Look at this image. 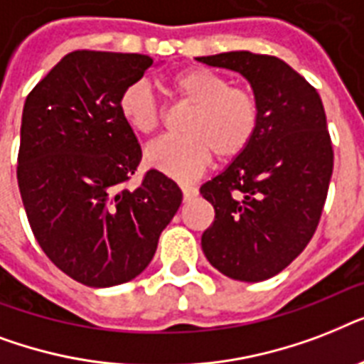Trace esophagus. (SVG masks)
Returning <instances> with one entry per match:
<instances>
[{
    "label": "esophagus",
    "instance_id": "1",
    "mask_svg": "<svg viewBox=\"0 0 364 364\" xmlns=\"http://www.w3.org/2000/svg\"><path fill=\"white\" fill-rule=\"evenodd\" d=\"M181 191H183V200L188 202V200H193L198 196V188L193 187V185H181Z\"/></svg>",
    "mask_w": 364,
    "mask_h": 364
}]
</instances>
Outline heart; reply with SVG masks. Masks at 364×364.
<instances>
[{
  "mask_svg": "<svg viewBox=\"0 0 364 364\" xmlns=\"http://www.w3.org/2000/svg\"><path fill=\"white\" fill-rule=\"evenodd\" d=\"M185 102L193 104L183 124L185 136H168L151 143L145 162L177 181H191L219 159H236L251 145L259 128V102L249 88L232 87L227 77L208 68H187L171 79ZM119 113L136 134H153L162 109L145 79L126 85L119 96Z\"/></svg>",
  "mask_w": 364,
  "mask_h": 364,
  "instance_id": "b5f03b06",
  "label": "heart"
}]
</instances>
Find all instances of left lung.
Segmentation results:
<instances>
[{"label":"left lung","instance_id":"8db88e82","mask_svg":"<svg viewBox=\"0 0 364 364\" xmlns=\"http://www.w3.org/2000/svg\"><path fill=\"white\" fill-rule=\"evenodd\" d=\"M236 71L259 102L253 141L200 187L215 210L202 234L213 268L238 282H264L287 268L316 232L333 176L321 98L283 60L247 50L200 56Z\"/></svg>","mask_w":364,"mask_h":364}]
</instances>
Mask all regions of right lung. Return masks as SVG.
Instances as JSON below:
<instances>
[{"instance_id": "right-lung-1", "label": "right lung", "mask_w": 364, "mask_h": 364, "mask_svg": "<svg viewBox=\"0 0 364 364\" xmlns=\"http://www.w3.org/2000/svg\"><path fill=\"white\" fill-rule=\"evenodd\" d=\"M153 65L145 54H65L26 98L20 126V196L37 243L60 270L88 287L130 282L149 266L181 188L149 170L119 113L126 85Z\"/></svg>"}]
</instances>
